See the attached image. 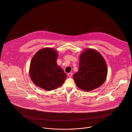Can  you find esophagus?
Returning <instances> with one entry per match:
<instances>
[{
    "label": "esophagus",
    "mask_w": 132,
    "mask_h": 132,
    "mask_svg": "<svg viewBox=\"0 0 132 132\" xmlns=\"http://www.w3.org/2000/svg\"><path fill=\"white\" fill-rule=\"evenodd\" d=\"M68 76H69V77H71L72 76V73H69L68 74Z\"/></svg>",
    "instance_id": "obj_1"
}]
</instances>
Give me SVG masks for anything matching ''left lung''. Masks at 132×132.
Wrapping results in <instances>:
<instances>
[{
  "instance_id": "8db88e82",
  "label": "left lung",
  "mask_w": 132,
  "mask_h": 132,
  "mask_svg": "<svg viewBox=\"0 0 132 132\" xmlns=\"http://www.w3.org/2000/svg\"><path fill=\"white\" fill-rule=\"evenodd\" d=\"M107 75V67L104 58L97 51L88 48L80 55L79 68L73 79L78 88L89 92L101 86Z\"/></svg>"
}]
</instances>
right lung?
Returning <instances> with one entry per match:
<instances>
[{"mask_svg":"<svg viewBox=\"0 0 132 132\" xmlns=\"http://www.w3.org/2000/svg\"><path fill=\"white\" fill-rule=\"evenodd\" d=\"M57 57L55 50L47 47L38 50L32 58L29 73L37 86L50 91L63 85L67 75L57 65Z\"/></svg>","mask_w":132,"mask_h":132,"instance_id":"add662e5","label":"right lung"}]
</instances>
